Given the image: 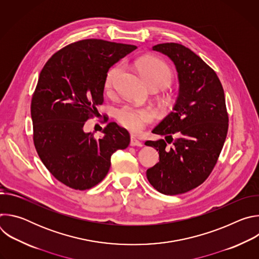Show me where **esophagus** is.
I'll list each match as a JSON object with an SVG mask.
<instances>
[{
	"instance_id": "1",
	"label": "esophagus",
	"mask_w": 259,
	"mask_h": 259,
	"mask_svg": "<svg viewBox=\"0 0 259 259\" xmlns=\"http://www.w3.org/2000/svg\"><path fill=\"white\" fill-rule=\"evenodd\" d=\"M130 145H131V146H142L143 143H142L140 140L136 139L135 137L131 136V138H130Z\"/></svg>"
}]
</instances>
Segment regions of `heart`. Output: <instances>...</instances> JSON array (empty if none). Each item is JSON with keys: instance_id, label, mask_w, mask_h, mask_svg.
Wrapping results in <instances>:
<instances>
[{"instance_id": "heart-1", "label": "heart", "mask_w": 259, "mask_h": 259, "mask_svg": "<svg viewBox=\"0 0 259 259\" xmlns=\"http://www.w3.org/2000/svg\"><path fill=\"white\" fill-rule=\"evenodd\" d=\"M136 67L142 80L150 88L162 89L168 86L173 79L170 67L163 60L155 57H145L138 60ZM122 71V64H116L108 69L104 83L106 91L113 88ZM116 118L124 128L132 133H138L146 124L155 120L156 112L152 107H137L126 104L117 110Z\"/></svg>"}]
</instances>
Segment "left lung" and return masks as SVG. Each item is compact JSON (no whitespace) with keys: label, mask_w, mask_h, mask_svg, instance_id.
I'll return each mask as SVG.
<instances>
[{"label":"left lung","mask_w":259,"mask_h":259,"mask_svg":"<svg viewBox=\"0 0 259 259\" xmlns=\"http://www.w3.org/2000/svg\"><path fill=\"white\" fill-rule=\"evenodd\" d=\"M153 50L175 64L179 92L172 112L152 131L165 136L166 141L145 142L159 151L160 159L146 170V177L158 192L174 196L208 178L226 141L229 116L223 85L201 57L177 43L158 44Z\"/></svg>","instance_id":"8db88e82"}]
</instances>
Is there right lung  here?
<instances>
[{
  "instance_id": "right-lung-1",
  "label": "right lung",
  "mask_w": 259,
  "mask_h": 259,
  "mask_svg": "<svg viewBox=\"0 0 259 259\" xmlns=\"http://www.w3.org/2000/svg\"><path fill=\"white\" fill-rule=\"evenodd\" d=\"M136 48L78 41L53 54L40 72L30 104L33 143L49 172L68 188L95 187L106 176L112 155L129 145L128 131L115 122L107 123L99 139L84 125L98 114L109 67Z\"/></svg>"
}]
</instances>
